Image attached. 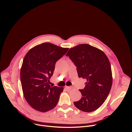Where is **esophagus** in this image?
Here are the masks:
<instances>
[{"label":"esophagus","instance_id":"obj_1","mask_svg":"<svg viewBox=\"0 0 132 132\" xmlns=\"http://www.w3.org/2000/svg\"><path fill=\"white\" fill-rule=\"evenodd\" d=\"M67 89H70V90H71V89H73L74 88L73 87H68V86H66L65 87Z\"/></svg>","mask_w":132,"mask_h":132}]
</instances>
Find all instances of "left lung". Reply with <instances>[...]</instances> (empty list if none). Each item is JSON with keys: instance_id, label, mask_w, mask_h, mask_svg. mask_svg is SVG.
Masks as SVG:
<instances>
[{"instance_id": "1", "label": "left lung", "mask_w": 132, "mask_h": 132, "mask_svg": "<svg viewBox=\"0 0 132 132\" xmlns=\"http://www.w3.org/2000/svg\"><path fill=\"white\" fill-rule=\"evenodd\" d=\"M66 56L77 67L79 78L87 80L80 100L74 102L80 110L91 112L99 108L106 99L112 85L109 60L101 50L87 44L71 48Z\"/></svg>"}]
</instances>
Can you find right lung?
I'll return each instance as SVG.
<instances>
[{
  "label": "right lung",
  "mask_w": 132,
  "mask_h": 132,
  "mask_svg": "<svg viewBox=\"0 0 132 132\" xmlns=\"http://www.w3.org/2000/svg\"><path fill=\"white\" fill-rule=\"evenodd\" d=\"M51 43H44L30 49L24 56L20 71L23 96L34 109L45 112L57 105L63 87L51 86L55 64L67 52Z\"/></svg>",
  "instance_id": "1"
}]
</instances>
